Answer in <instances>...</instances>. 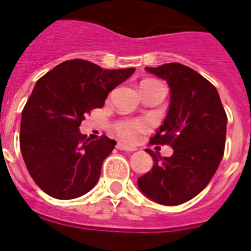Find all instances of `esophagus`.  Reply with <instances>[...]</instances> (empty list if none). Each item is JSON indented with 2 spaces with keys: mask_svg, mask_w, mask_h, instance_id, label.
<instances>
[{
  "mask_svg": "<svg viewBox=\"0 0 251 251\" xmlns=\"http://www.w3.org/2000/svg\"><path fill=\"white\" fill-rule=\"evenodd\" d=\"M117 149L124 150V151H135L137 148H134V146H127V145L125 144H118L117 145Z\"/></svg>",
  "mask_w": 251,
  "mask_h": 251,
  "instance_id": "34e87169",
  "label": "esophagus"
}]
</instances>
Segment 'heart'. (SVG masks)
Listing matches in <instances>:
<instances>
[{"label": "heart", "mask_w": 251, "mask_h": 251, "mask_svg": "<svg viewBox=\"0 0 251 251\" xmlns=\"http://www.w3.org/2000/svg\"><path fill=\"white\" fill-rule=\"evenodd\" d=\"M157 82V81H153V79H145L141 83L142 85H146V83H153ZM148 129V124L142 120H133V121H122V122H118L116 125V131L117 134L120 135L121 138H124L126 141H130L134 138L137 133H141V131H145Z\"/></svg>", "instance_id": "b5f03b06"}]
</instances>
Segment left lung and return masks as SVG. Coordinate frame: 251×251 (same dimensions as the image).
<instances>
[{
    "mask_svg": "<svg viewBox=\"0 0 251 251\" xmlns=\"http://www.w3.org/2000/svg\"><path fill=\"white\" fill-rule=\"evenodd\" d=\"M146 72L170 88L168 116L151 144H168L174 151L162 158L146 149L154 163L138 178V187L157 203L181 205L200 194L220 166L227 117L217 89L189 66L172 62Z\"/></svg>",
    "mask_w": 251,
    "mask_h": 251,
    "instance_id": "left-lung-1",
    "label": "left lung"
}]
</instances>
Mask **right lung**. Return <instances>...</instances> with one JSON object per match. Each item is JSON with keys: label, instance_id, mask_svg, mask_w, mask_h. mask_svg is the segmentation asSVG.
Here are the masks:
<instances>
[{"label": "right lung", "instance_id": "obj_1", "mask_svg": "<svg viewBox=\"0 0 251 251\" xmlns=\"http://www.w3.org/2000/svg\"><path fill=\"white\" fill-rule=\"evenodd\" d=\"M134 70H103L85 59H70L37 81L22 110L20 146L29 174L46 194L73 200L96 186L116 141L106 135L85 140L79 125Z\"/></svg>", "mask_w": 251, "mask_h": 251}]
</instances>
